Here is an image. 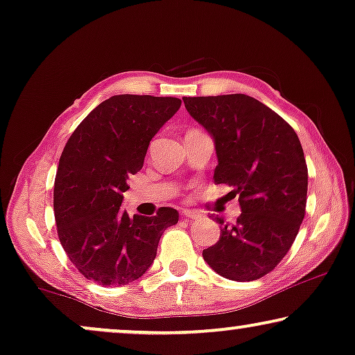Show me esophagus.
Listing matches in <instances>:
<instances>
[{
  "label": "esophagus",
  "mask_w": 355,
  "mask_h": 355,
  "mask_svg": "<svg viewBox=\"0 0 355 355\" xmlns=\"http://www.w3.org/2000/svg\"><path fill=\"white\" fill-rule=\"evenodd\" d=\"M182 217H184V218H198L199 212L191 211V209H182Z\"/></svg>",
  "instance_id": "obj_1"
}]
</instances>
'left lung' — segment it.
<instances>
[{"instance_id":"1","label":"left lung","mask_w":355,"mask_h":355,"mask_svg":"<svg viewBox=\"0 0 355 355\" xmlns=\"http://www.w3.org/2000/svg\"><path fill=\"white\" fill-rule=\"evenodd\" d=\"M194 121L214 138V182L239 194L234 223L214 216L220 238L204 249L214 272L233 282L259 279L286 256L306 216L307 166L296 132L248 94L183 98Z\"/></svg>"}]
</instances>
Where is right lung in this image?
I'll list each match as a JSON object with an SVG mask.
<instances>
[{"label":"right lung","mask_w":355,"mask_h":355,"mask_svg":"<svg viewBox=\"0 0 355 355\" xmlns=\"http://www.w3.org/2000/svg\"><path fill=\"white\" fill-rule=\"evenodd\" d=\"M180 106L178 98L116 94L69 138L54 180V218L64 251L85 278L122 286L143 277L164 230L178 222L177 209L132 218L121 204L149 141Z\"/></svg>","instance_id":"obj_1"}]
</instances>
